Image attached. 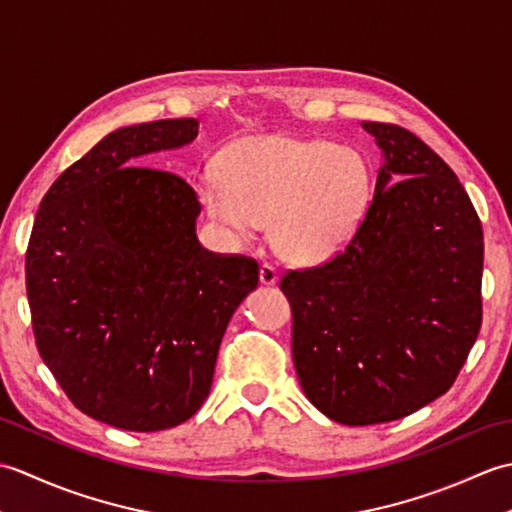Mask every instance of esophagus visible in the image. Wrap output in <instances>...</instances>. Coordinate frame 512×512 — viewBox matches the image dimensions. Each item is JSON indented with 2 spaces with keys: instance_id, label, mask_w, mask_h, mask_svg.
I'll return each mask as SVG.
<instances>
[{
  "instance_id": "1",
  "label": "esophagus",
  "mask_w": 512,
  "mask_h": 512,
  "mask_svg": "<svg viewBox=\"0 0 512 512\" xmlns=\"http://www.w3.org/2000/svg\"><path fill=\"white\" fill-rule=\"evenodd\" d=\"M277 268L273 264H262L259 266V281H262V286H275L277 284Z\"/></svg>"
}]
</instances>
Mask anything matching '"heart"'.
<instances>
[{
    "label": "heart",
    "instance_id": "heart-1",
    "mask_svg": "<svg viewBox=\"0 0 512 512\" xmlns=\"http://www.w3.org/2000/svg\"><path fill=\"white\" fill-rule=\"evenodd\" d=\"M220 171H206L195 187L206 215L239 242H253L273 220L275 246L292 264L341 253L367 206L363 156L323 138L246 136L226 147Z\"/></svg>",
    "mask_w": 512,
    "mask_h": 512
}]
</instances>
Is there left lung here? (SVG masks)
I'll use <instances>...</instances> for the list:
<instances>
[{
	"instance_id": "left-lung-1",
	"label": "left lung",
	"mask_w": 512,
	"mask_h": 512,
	"mask_svg": "<svg viewBox=\"0 0 512 512\" xmlns=\"http://www.w3.org/2000/svg\"><path fill=\"white\" fill-rule=\"evenodd\" d=\"M363 129L385 158L363 222L343 253L279 284L303 394L347 427L447 394L482 328L484 235L469 193L409 129Z\"/></svg>"
}]
</instances>
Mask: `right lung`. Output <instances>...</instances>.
Wrapping results in <instances>:
<instances>
[{"mask_svg": "<svg viewBox=\"0 0 512 512\" xmlns=\"http://www.w3.org/2000/svg\"><path fill=\"white\" fill-rule=\"evenodd\" d=\"M198 127L167 118L107 134L54 180L30 233L37 350L72 405L116 429H171L202 407L226 325L259 284L253 257L198 242L187 182L138 165Z\"/></svg>", "mask_w": 512, "mask_h": 512, "instance_id": "1", "label": "right lung"}]
</instances>
